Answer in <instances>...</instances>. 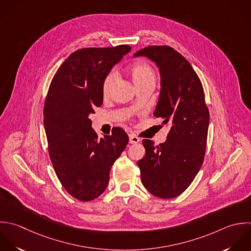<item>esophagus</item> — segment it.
I'll list each match as a JSON object with an SVG mask.
<instances>
[{"mask_svg":"<svg viewBox=\"0 0 251 251\" xmlns=\"http://www.w3.org/2000/svg\"><path fill=\"white\" fill-rule=\"evenodd\" d=\"M139 142H140V139L137 136H135L134 134L129 135V143L130 144H138Z\"/></svg>","mask_w":251,"mask_h":251,"instance_id":"esophagus-1","label":"esophagus"}]
</instances>
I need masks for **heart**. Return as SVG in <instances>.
Listing matches in <instances>:
<instances>
[{
    "mask_svg": "<svg viewBox=\"0 0 251 251\" xmlns=\"http://www.w3.org/2000/svg\"><path fill=\"white\" fill-rule=\"evenodd\" d=\"M129 71H130L132 81L135 84L137 89L146 87V86L154 87L156 83V73L154 69L148 63H145V62L135 63L130 67ZM116 79H117V74L115 71L109 72L104 77L102 81V86H101V93L103 97H107L110 94L116 82Z\"/></svg>",
    "mask_w": 251,
    "mask_h": 251,
    "instance_id": "b5f03b06",
    "label": "heart"
}]
</instances>
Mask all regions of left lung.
<instances>
[{
    "instance_id": "1",
    "label": "left lung",
    "mask_w": 251,
    "mask_h": 251,
    "mask_svg": "<svg viewBox=\"0 0 251 251\" xmlns=\"http://www.w3.org/2000/svg\"><path fill=\"white\" fill-rule=\"evenodd\" d=\"M140 55L159 68L161 90L153 115L170 127L166 142L159 146L143 140L141 180L151 195L173 199L187 190L202 165L209 110L201 79L180 52L169 46H149L134 54Z\"/></svg>"
}]
</instances>
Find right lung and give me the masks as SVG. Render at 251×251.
<instances>
[{"label": "right lung", "mask_w": 251, "mask_h": 251, "mask_svg": "<svg viewBox=\"0 0 251 251\" xmlns=\"http://www.w3.org/2000/svg\"><path fill=\"white\" fill-rule=\"evenodd\" d=\"M131 47L85 48L72 52L54 74L44 105V126L54 172L65 191L81 201L99 198L129 138L114 127L99 139L89 115L102 103L101 86Z\"/></svg>", "instance_id": "right-lung-1"}]
</instances>
